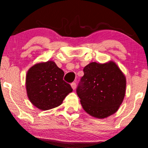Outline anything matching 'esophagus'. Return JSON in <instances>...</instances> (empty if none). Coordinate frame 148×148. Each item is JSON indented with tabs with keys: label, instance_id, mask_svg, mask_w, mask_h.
<instances>
[{
	"label": "esophagus",
	"instance_id": "esophagus-1",
	"mask_svg": "<svg viewBox=\"0 0 148 148\" xmlns=\"http://www.w3.org/2000/svg\"><path fill=\"white\" fill-rule=\"evenodd\" d=\"M71 86H72V88L73 90H75L76 88V83H74V82L72 83V84H71Z\"/></svg>",
	"mask_w": 148,
	"mask_h": 148
}]
</instances>
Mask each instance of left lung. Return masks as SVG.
Returning <instances> with one entry per match:
<instances>
[{"label":"left lung","mask_w":148,"mask_h":148,"mask_svg":"<svg viewBox=\"0 0 148 148\" xmlns=\"http://www.w3.org/2000/svg\"><path fill=\"white\" fill-rule=\"evenodd\" d=\"M84 75L76 89L80 102L86 113L103 119L114 114L123 103L126 77L116 63L92 62L84 69Z\"/></svg>","instance_id":"8db88e82"}]
</instances>
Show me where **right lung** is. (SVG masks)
Segmentation results:
<instances>
[{
  "label": "right lung",
  "instance_id": "obj_1",
  "mask_svg": "<svg viewBox=\"0 0 148 148\" xmlns=\"http://www.w3.org/2000/svg\"><path fill=\"white\" fill-rule=\"evenodd\" d=\"M63 76V71L52 60L32 66L25 76L27 95L32 104L42 111L60 106L73 90Z\"/></svg>",
  "mask_w": 148,
  "mask_h": 148
}]
</instances>
